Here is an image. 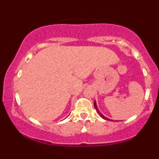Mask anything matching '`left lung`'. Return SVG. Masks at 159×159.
<instances>
[{"label": "left lung", "instance_id": "left-lung-1", "mask_svg": "<svg viewBox=\"0 0 159 159\" xmlns=\"http://www.w3.org/2000/svg\"><path fill=\"white\" fill-rule=\"evenodd\" d=\"M94 107H95V108H96V111H97V113L98 114L100 115V116H101L102 118H103L104 120H110V121H112V120H110V119H108V118H107V117H105V116H104V115L102 114L101 112H100V111L98 110V107H97V105H96V101L94 102Z\"/></svg>", "mask_w": 159, "mask_h": 159}]
</instances>
